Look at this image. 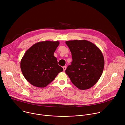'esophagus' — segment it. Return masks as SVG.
Segmentation results:
<instances>
[{
    "mask_svg": "<svg viewBox=\"0 0 125 125\" xmlns=\"http://www.w3.org/2000/svg\"><path fill=\"white\" fill-rule=\"evenodd\" d=\"M63 70H64V71H65V70H66V66H64V67H63Z\"/></svg>",
    "mask_w": 125,
    "mask_h": 125,
    "instance_id": "34e87169",
    "label": "esophagus"
}]
</instances>
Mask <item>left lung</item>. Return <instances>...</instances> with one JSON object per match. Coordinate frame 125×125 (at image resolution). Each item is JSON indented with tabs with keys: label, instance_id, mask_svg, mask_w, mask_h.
<instances>
[{
	"label": "left lung",
	"instance_id": "left-lung-1",
	"mask_svg": "<svg viewBox=\"0 0 125 125\" xmlns=\"http://www.w3.org/2000/svg\"><path fill=\"white\" fill-rule=\"evenodd\" d=\"M73 61L65 72L72 83L81 90L93 86L100 79L104 69V59L100 49L86 40L66 42Z\"/></svg>",
	"mask_w": 125,
	"mask_h": 125
}]
</instances>
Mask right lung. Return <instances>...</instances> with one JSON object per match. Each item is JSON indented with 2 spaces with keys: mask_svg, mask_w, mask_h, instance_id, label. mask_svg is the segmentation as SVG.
Listing matches in <instances>:
<instances>
[{
  "mask_svg": "<svg viewBox=\"0 0 125 125\" xmlns=\"http://www.w3.org/2000/svg\"><path fill=\"white\" fill-rule=\"evenodd\" d=\"M59 41H44L34 44L25 52L20 67L28 82L38 87H46L54 80L63 68L53 55Z\"/></svg>",
  "mask_w": 125,
  "mask_h": 125,
  "instance_id": "add662e5",
  "label": "right lung"
}]
</instances>
